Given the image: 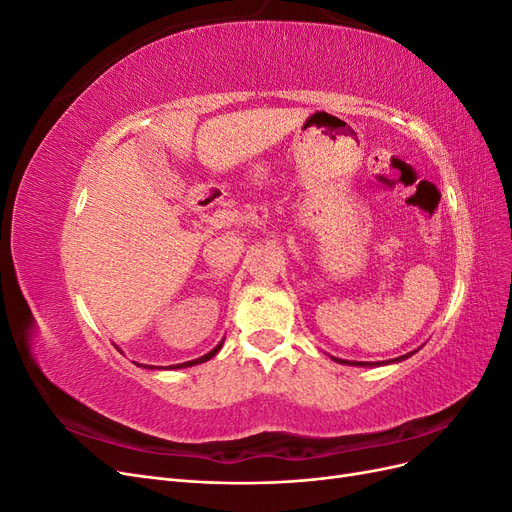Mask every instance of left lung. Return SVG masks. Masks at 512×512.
<instances>
[{"label": "left lung", "instance_id": "obj_1", "mask_svg": "<svg viewBox=\"0 0 512 512\" xmlns=\"http://www.w3.org/2000/svg\"><path fill=\"white\" fill-rule=\"evenodd\" d=\"M412 354V352H410ZM410 354H406V356H410ZM406 356H399V359H395V361H401V359H406ZM337 363H344V365H371V363H350V361H342V359H335ZM376 365H380V363H376Z\"/></svg>", "mask_w": 512, "mask_h": 512}]
</instances>
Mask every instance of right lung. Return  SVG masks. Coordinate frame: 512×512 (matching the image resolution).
<instances>
[{"instance_id":"add662e5","label":"right lung","mask_w":512,"mask_h":512,"mask_svg":"<svg viewBox=\"0 0 512 512\" xmlns=\"http://www.w3.org/2000/svg\"><path fill=\"white\" fill-rule=\"evenodd\" d=\"M222 348V344H218V346H215L209 354H205V356H200V359H196V361H188V363H181V365H173L175 369H179V367H190V365H198V363H205V361H209L211 359V356H215V354H218V350ZM145 367V365H143Z\"/></svg>"}]
</instances>
